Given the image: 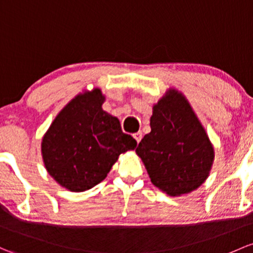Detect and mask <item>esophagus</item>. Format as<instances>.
Segmentation results:
<instances>
[{
    "instance_id": "1",
    "label": "esophagus",
    "mask_w": 253,
    "mask_h": 253,
    "mask_svg": "<svg viewBox=\"0 0 253 253\" xmlns=\"http://www.w3.org/2000/svg\"><path fill=\"white\" fill-rule=\"evenodd\" d=\"M142 137H143V134H142V132H135V133L133 134V138L135 139V142L137 143H139L140 142V139H142Z\"/></svg>"
}]
</instances>
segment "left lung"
I'll use <instances>...</instances> for the list:
<instances>
[{
  "instance_id": "obj_1",
  "label": "left lung",
  "mask_w": 253,
  "mask_h": 253,
  "mask_svg": "<svg viewBox=\"0 0 253 253\" xmlns=\"http://www.w3.org/2000/svg\"><path fill=\"white\" fill-rule=\"evenodd\" d=\"M150 133L135 149L151 183L169 196L198 189L214 160L209 135L183 93L169 88L153 106Z\"/></svg>"
}]
</instances>
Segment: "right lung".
Wrapping results in <instances>:
<instances>
[{
    "label": "right lung",
    "mask_w": 253,
    "mask_h": 253,
    "mask_svg": "<svg viewBox=\"0 0 253 253\" xmlns=\"http://www.w3.org/2000/svg\"><path fill=\"white\" fill-rule=\"evenodd\" d=\"M99 88L80 93L59 111L41 143L44 167L65 189L80 193L104 180L120 154L137 142L118 118L103 110Z\"/></svg>",
    "instance_id": "right-lung-1"
}]
</instances>
